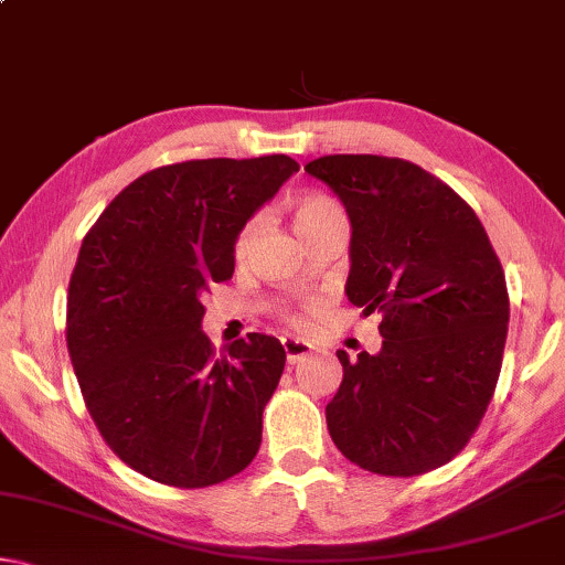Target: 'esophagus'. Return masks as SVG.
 Here are the masks:
<instances>
[{"mask_svg":"<svg viewBox=\"0 0 565 565\" xmlns=\"http://www.w3.org/2000/svg\"><path fill=\"white\" fill-rule=\"evenodd\" d=\"M281 345H284V353H287L289 364H297V361H302L305 356H310L312 353V345L299 341V338H281Z\"/></svg>","mask_w":565,"mask_h":565,"instance_id":"34e87169","label":"esophagus"}]
</instances>
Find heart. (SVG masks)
<instances>
[{
	"label": "heart",
	"instance_id": "heart-1",
	"mask_svg": "<svg viewBox=\"0 0 565 565\" xmlns=\"http://www.w3.org/2000/svg\"><path fill=\"white\" fill-rule=\"evenodd\" d=\"M335 224H345V214H343L341 204L330 199V195L305 193V195H299V199L291 201V227H295L297 235L302 237L305 245L310 243L312 237H318L322 230L335 227ZM258 232H260V216H250V220L243 224V230L237 232V239H235L237 258H245V255L250 253ZM318 310H320L318 299H310V302H305V305L284 307L281 315L291 328H307L310 315H315Z\"/></svg>",
	"mask_w": 565,
	"mask_h": 565
}]
</instances>
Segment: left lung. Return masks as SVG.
Masks as SVG:
<instances>
[{"label":"left lung","mask_w":565,"mask_h":565,"mask_svg":"<svg viewBox=\"0 0 565 565\" xmlns=\"http://www.w3.org/2000/svg\"><path fill=\"white\" fill-rule=\"evenodd\" d=\"M351 220L345 297L380 315V353L338 351L328 431L345 460L413 478L447 465L486 416L509 328L503 268L476 212L418 164L328 154L305 164Z\"/></svg>","instance_id":"obj_1"}]
</instances>
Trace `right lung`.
Segmentation results:
<instances>
[{"label":"right lung","instance_id":"1","mask_svg":"<svg viewBox=\"0 0 565 565\" xmlns=\"http://www.w3.org/2000/svg\"><path fill=\"white\" fill-rule=\"evenodd\" d=\"M297 170L287 154L164 164L82 239L66 297L74 374L105 445L157 483L206 488L258 455L287 353L247 333L216 356L201 297L232 278L237 232Z\"/></svg>","mask_w":565,"mask_h":565}]
</instances>
